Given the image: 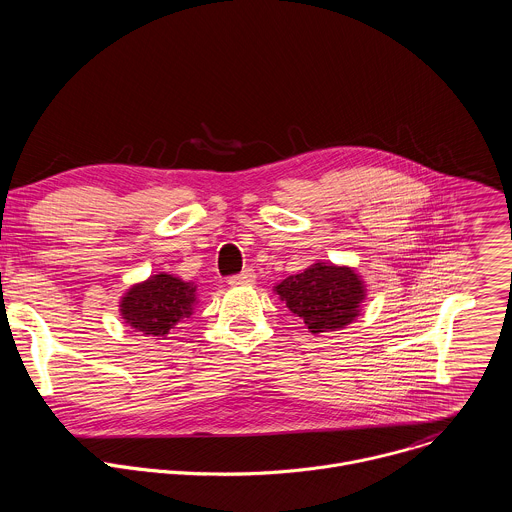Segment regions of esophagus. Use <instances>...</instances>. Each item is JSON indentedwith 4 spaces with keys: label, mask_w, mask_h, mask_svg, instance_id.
Segmentation results:
<instances>
[{
    "label": "esophagus",
    "mask_w": 512,
    "mask_h": 512,
    "mask_svg": "<svg viewBox=\"0 0 512 512\" xmlns=\"http://www.w3.org/2000/svg\"><path fill=\"white\" fill-rule=\"evenodd\" d=\"M253 281H255V271H253V269H245V271H241L239 275L229 277V285H233V287L249 285V283H253Z\"/></svg>",
    "instance_id": "34e87169"
}]
</instances>
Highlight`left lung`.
Segmentation results:
<instances>
[{"mask_svg": "<svg viewBox=\"0 0 512 512\" xmlns=\"http://www.w3.org/2000/svg\"><path fill=\"white\" fill-rule=\"evenodd\" d=\"M275 294L312 334H320L348 326L360 314L367 287L352 267L318 261L275 285Z\"/></svg>", "mask_w": 512, "mask_h": 512, "instance_id": "left-lung-1", "label": "left lung"}]
</instances>
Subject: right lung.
I'll list each match as a JSON object with an SVG mask.
<instances>
[{"label":"right lung","mask_w":512,"mask_h":512,"mask_svg":"<svg viewBox=\"0 0 512 512\" xmlns=\"http://www.w3.org/2000/svg\"><path fill=\"white\" fill-rule=\"evenodd\" d=\"M196 285L170 273H158L131 285L119 302L125 324L143 336L164 340L178 322L194 314Z\"/></svg>","instance_id":"right-lung-1"}]
</instances>
